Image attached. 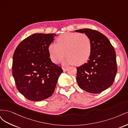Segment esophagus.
<instances>
[{
	"label": "esophagus",
	"instance_id": "esophagus-1",
	"mask_svg": "<svg viewBox=\"0 0 128 128\" xmlns=\"http://www.w3.org/2000/svg\"><path fill=\"white\" fill-rule=\"evenodd\" d=\"M62 69H63V70L64 71V72H66V71H67L68 69V67H63L62 68Z\"/></svg>",
	"mask_w": 128,
	"mask_h": 128
}]
</instances>
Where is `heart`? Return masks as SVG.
Returning a JSON list of instances; mask_svg holds the SVG:
<instances>
[{
    "mask_svg": "<svg viewBox=\"0 0 128 128\" xmlns=\"http://www.w3.org/2000/svg\"><path fill=\"white\" fill-rule=\"evenodd\" d=\"M56 42L57 44L52 43L48 46L50 58L53 62H59L66 54L65 64L80 66L90 57L92 42L86 34L66 32L58 37Z\"/></svg>",
    "mask_w": 128,
    "mask_h": 128,
    "instance_id": "b5f03b06",
    "label": "heart"
}]
</instances>
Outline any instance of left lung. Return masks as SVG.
<instances>
[{
	"instance_id": "8db88e82",
	"label": "left lung",
	"mask_w": 128,
	"mask_h": 128,
	"mask_svg": "<svg viewBox=\"0 0 128 128\" xmlns=\"http://www.w3.org/2000/svg\"><path fill=\"white\" fill-rule=\"evenodd\" d=\"M85 33L92 42L90 57L86 63L77 68L78 86L91 94H99L113 84L118 72L116 53L108 38L98 31L91 29L75 30Z\"/></svg>"
}]
</instances>
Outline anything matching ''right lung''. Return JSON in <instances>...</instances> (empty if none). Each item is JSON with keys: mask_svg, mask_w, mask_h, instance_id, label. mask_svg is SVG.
<instances>
[{"mask_svg": "<svg viewBox=\"0 0 128 128\" xmlns=\"http://www.w3.org/2000/svg\"><path fill=\"white\" fill-rule=\"evenodd\" d=\"M54 34H34L23 40L15 50L12 74L18 91L31 101L51 96L61 74V67L50 58L48 46Z\"/></svg>", "mask_w": 128, "mask_h": 128, "instance_id": "obj_1", "label": "right lung"}]
</instances>
